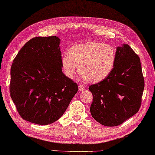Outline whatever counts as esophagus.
<instances>
[{"label": "esophagus", "mask_w": 155, "mask_h": 155, "mask_svg": "<svg viewBox=\"0 0 155 155\" xmlns=\"http://www.w3.org/2000/svg\"><path fill=\"white\" fill-rule=\"evenodd\" d=\"M85 86L84 85L82 84H80L78 85V89H79V91H84L85 89Z\"/></svg>", "instance_id": "esophagus-1"}]
</instances>
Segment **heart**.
I'll return each instance as SVG.
<instances>
[{"mask_svg": "<svg viewBox=\"0 0 155 155\" xmlns=\"http://www.w3.org/2000/svg\"><path fill=\"white\" fill-rule=\"evenodd\" d=\"M116 60V52L112 45L97 41L76 45L69 54L62 56L61 65L67 78L73 79L78 73L84 80L96 84L105 80L112 71Z\"/></svg>", "mask_w": 155, "mask_h": 155, "instance_id": "obj_1", "label": "heart"}]
</instances>
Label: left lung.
Returning <instances> with one entry per match:
<instances>
[{
    "label": "left lung",
    "instance_id": "left-lung-1",
    "mask_svg": "<svg viewBox=\"0 0 155 155\" xmlns=\"http://www.w3.org/2000/svg\"><path fill=\"white\" fill-rule=\"evenodd\" d=\"M144 86L139 56L127 44L118 47L110 74L89 87L93 97L92 117L105 126L120 125L139 111Z\"/></svg>",
    "mask_w": 155,
    "mask_h": 155
}]
</instances>
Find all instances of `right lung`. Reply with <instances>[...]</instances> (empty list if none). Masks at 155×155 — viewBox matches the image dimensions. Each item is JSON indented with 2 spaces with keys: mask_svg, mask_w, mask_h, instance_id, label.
<instances>
[{
  "mask_svg": "<svg viewBox=\"0 0 155 155\" xmlns=\"http://www.w3.org/2000/svg\"><path fill=\"white\" fill-rule=\"evenodd\" d=\"M56 36L29 40L13 60L10 97L24 120L39 125L56 122L78 92V84L62 70Z\"/></svg>",
  "mask_w": 155,
  "mask_h": 155,
  "instance_id": "obj_1",
  "label": "right lung"
}]
</instances>
